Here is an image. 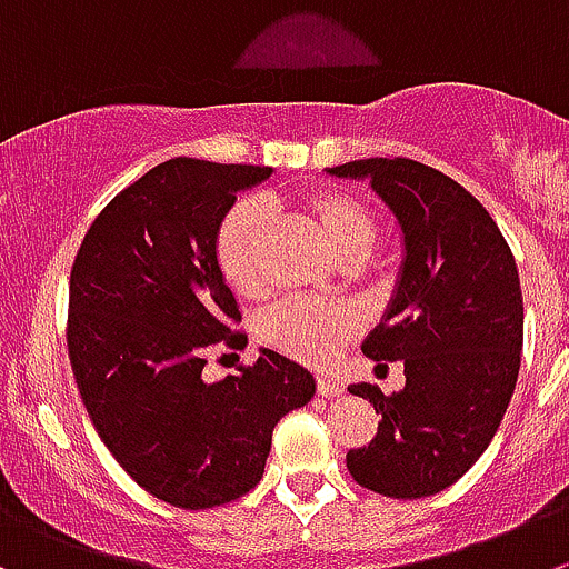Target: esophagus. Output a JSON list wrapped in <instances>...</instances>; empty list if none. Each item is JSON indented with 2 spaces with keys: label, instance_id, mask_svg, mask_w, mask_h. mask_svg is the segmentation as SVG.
<instances>
[{
  "label": "esophagus",
  "instance_id": "34e87169",
  "mask_svg": "<svg viewBox=\"0 0 569 569\" xmlns=\"http://www.w3.org/2000/svg\"><path fill=\"white\" fill-rule=\"evenodd\" d=\"M318 393L321 397H340L343 393V380H338L332 375H321L318 377Z\"/></svg>",
  "mask_w": 569,
  "mask_h": 569
}]
</instances>
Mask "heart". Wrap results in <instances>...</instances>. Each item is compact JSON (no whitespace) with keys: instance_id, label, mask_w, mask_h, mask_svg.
Listing matches in <instances>:
<instances>
[{"instance_id":"heart-1","label":"heart","mask_w":569,"mask_h":569,"mask_svg":"<svg viewBox=\"0 0 569 569\" xmlns=\"http://www.w3.org/2000/svg\"><path fill=\"white\" fill-rule=\"evenodd\" d=\"M312 214L340 262H362L377 240L375 214L360 200L343 192H312L307 198ZM268 209L262 200L242 198L223 214L214 231V264L237 296L262 293V240ZM355 332V316L343 305L318 299H284L259 318V338L273 349L305 362H327Z\"/></svg>"}]
</instances>
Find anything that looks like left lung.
<instances>
[{
  "label": "left lung",
  "instance_id": "1",
  "mask_svg": "<svg viewBox=\"0 0 569 569\" xmlns=\"http://www.w3.org/2000/svg\"><path fill=\"white\" fill-rule=\"evenodd\" d=\"M327 172L369 181L402 231L397 284L362 355L402 360L405 388H349L382 419L346 467L377 495H438L483 456L511 402L522 351L517 262L489 212L432 167L360 159Z\"/></svg>",
  "mask_w": 569,
  "mask_h": 569
}]
</instances>
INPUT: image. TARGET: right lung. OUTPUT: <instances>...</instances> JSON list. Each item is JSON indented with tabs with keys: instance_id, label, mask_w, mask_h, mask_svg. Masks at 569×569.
<instances>
[{
	"instance_id": "1",
	"label": "right lung",
	"mask_w": 569,
	"mask_h": 569,
	"mask_svg": "<svg viewBox=\"0 0 569 569\" xmlns=\"http://www.w3.org/2000/svg\"><path fill=\"white\" fill-rule=\"evenodd\" d=\"M273 167L170 159L91 223L69 279V360L117 463L170 506L214 508L262 480L273 427L316 397L305 366L259 349L253 366L203 380V351L240 321L214 264L237 192Z\"/></svg>"
}]
</instances>
